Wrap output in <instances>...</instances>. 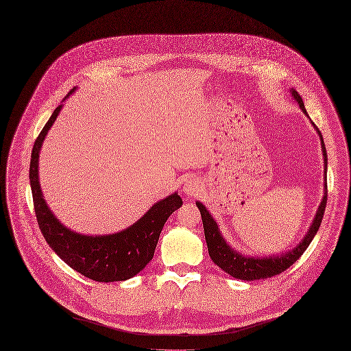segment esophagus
<instances>
[{
  "mask_svg": "<svg viewBox=\"0 0 351 351\" xmlns=\"http://www.w3.org/2000/svg\"><path fill=\"white\" fill-rule=\"evenodd\" d=\"M183 191L184 194H187L189 197H194V195H198L201 191H202V183L198 178L195 176H191L186 180L184 186H183Z\"/></svg>",
  "mask_w": 351,
  "mask_h": 351,
  "instance_id": "esophagus-1",
  "label": "esophagus"
}]
</instances>
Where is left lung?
Returning <instances> with one entry per match:
<instances>
[{
    "label": "left lung",
    "instance_id": "obj_1",
    "mask_svg": "<svg viewBox=\"0 0 351 351\" xmlns=\"http://www.w3.org/2000/svg\"><path fill=\"white\" fill-rule=\"evenodd\" d=\"M291 92H292V96L295 97V100L299 103L303 112L306 115H308L306 108H304V104H303V100H302L300 95L295 89H292ZM315 130H317V132L321 138V147H322V153H324V168H325V175H326V167H328L326 149H325V145H324L322 135H321L319 130L317 127H315ZM326 197H328V187H326V183H325L324 198H322V201L318 206V210L315 213V217L313 220V224L310 226V230L307 231L306 237L302 240V243L296 248H293V251H291L285 255H281V256H270V258L244 256V255L236 252L232 248H230V245L226 244V241L223 240L216 221L212 219V216L209 215L206 208L201 202H197V206H198V209L201 212V217H202L204 234H205V240H206L208 252H209L210 259L213 261L215 265H217L227 274L236 277L239 280H245V281H255V280L269 278V277H273V276H277V274L285 271L303 255V252L307 250V247L313 241L314 236L317 234V231H318V228L321 226V221H322V217H324V212H325V206H326Z\"/></svg>",
    "mask_w": 351,
    "mask_h": 351
}]
</instances>
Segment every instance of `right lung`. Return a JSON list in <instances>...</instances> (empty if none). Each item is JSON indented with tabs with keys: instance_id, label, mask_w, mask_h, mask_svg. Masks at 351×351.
I'll list each match as a JSON object with an SVG mask.
<instances>
[{
	"instance_id": "1",
	"label": "right lung",
	"mask_w": 351,
	"mask_h": 351,
	"mask_svg": "<svg viewBox=\"0 0 351 351\" xmlns=\"http://www.w3.org/2000/svg\"><path fill=\"white\" fill-rule=\"evenodd\" d=\"M60 108L62 106L55 108L32 152L30 186L40 230L55 254L82 276L99 282L132 278L153 259L165 221L183 201L175 193L153 205L135 224L111 236H82L66 228L47 206L38 182L40 149Z\"/></svg>"
}]
</instances>
